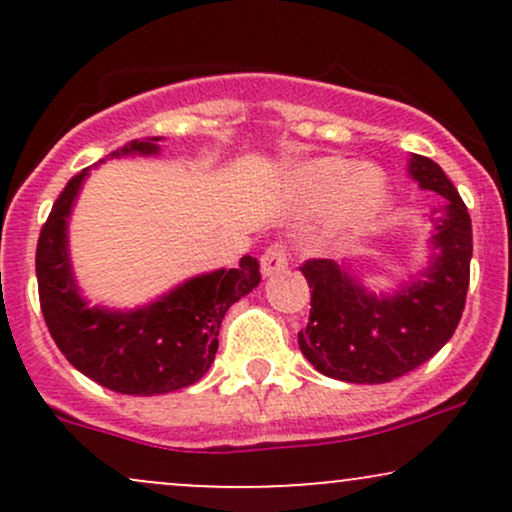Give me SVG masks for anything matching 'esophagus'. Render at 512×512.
I'll return each mask as SVG.
<instances>
[{"label":"esophagus","mask_w":512,"mask_h":512,"mask_svg":"<svg viewBox=\"0 0 512 512\" xmlns=\"http://www.w3.org/2000/svg\"><path fill=\"white\" fill-rule=\"evenodd\" d=\"M286 264H289V252H286V248L281 243H272L267 250L262 252V257H260V269H262L264 276L284 272Z\"/></svg>","instance_id":"1"}]
</instances>
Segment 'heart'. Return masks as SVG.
Wrapping results in <instances>:
<instances>
[{
	"label": "heart",
	"instance_id": "obj_1",
	"mask_svg": "<svg viewBox=\"0 0 512 512\" xmlns=\"http://www.w3.org/2000/svg\"><path fill=\"white\" fill-rule=\"evenodd\" d=\"M296 190L313 204L327 202V221L337 231L366 228L385 209L390 182L383 168L339 156H322L303 163L293 173Z\"/></svg>",
	"mask_w": 512,
	"mask_h": 512
}]
</instances>
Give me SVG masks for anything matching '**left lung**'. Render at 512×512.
I'll list each match as a JSON object with an SVG mask.
<instances>
[{
	"instance_id": "8db88e82",
	"label": "left lung",
	"mask_w": 512,
	"mask_h": 512,
	"mask_svg": "<svg viewBox=\"0 0 512 512\" xmlns=\"http://www.w3.org/2000/svg\"><path fill=\"white\" fill-rule=\"evenodd\" d=\"M409 175L421 190L445 199L431 214L433 257L411 284L392 296H375L332 260H308L301 267L313 291L298 346L327 378L390 383L436 356L457 330L469 289L472 219L455 185L431 158L411 156Z\"/></svg>"
}]
</instances>
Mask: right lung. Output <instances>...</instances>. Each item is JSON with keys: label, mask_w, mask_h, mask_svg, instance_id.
Segmentation results:
<instances>
[{"label": "right lung", "mask_w": 512, "mask_h": 512, "mask_svg": "<svg viewBox=\"0 0 512 512\" xmlns=\"http://www.w3.org/2000/svg\"><path fill=\"white\" fill-rule=\"evenodd\" d=\"M151 154H158V137L134 139L105 158ZM88 170L52 204L35 250L40 310L57 349L86 378L122 395H166L197 383L214 363L226 310L260 284V262L245 255L238 269L192 276L144 308H91L76 286L67 240Z\"/></svg>", "instance_id": "add662e5"}]
</instances>
